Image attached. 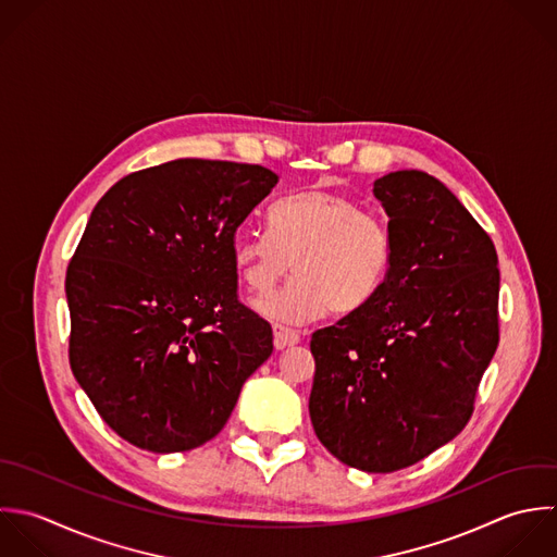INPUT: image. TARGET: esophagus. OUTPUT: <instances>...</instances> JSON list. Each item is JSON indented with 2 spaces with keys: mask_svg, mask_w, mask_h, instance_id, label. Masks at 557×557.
<instances>
[{
  "mask_svg": "<svg viewBox=\"0 0 557 557\" xmlns=\"http://www.w3.org/2000/svg\"><path fill=\"white\" fill-rule=\"evenodd\" d=\"M297 343H299V332L297 330H290L282 323L273 325V345H275V349H286V347H293Z\"/></svg>",
  "mask_w": 557,
  "mask_h": 557,
  "instance_id": "1",
  "label": "esophagus"
}]
</instances>
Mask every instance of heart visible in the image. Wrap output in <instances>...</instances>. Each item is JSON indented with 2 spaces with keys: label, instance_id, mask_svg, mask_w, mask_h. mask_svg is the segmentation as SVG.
<instances>
[{
  "label": "heart",
  "instance_id": "obj_1",
  "mask_svg": "<svg viewBox=\"0 0 557 557\" xmlns=\"http://www.w3.org/2000/svg\"><path fill=\"white\" fill-rule=\"evenodd\" d=\"M269 223L271 232L240 230L232 258L249 293H267L293 262L295 277L253 304L271 319L301 325L327 310L354 314L388 280L391 227L345 193L310 188L290 195L273 206Z\"/></svg>",
  "mask_w": 557,
  "mask_h": 557
}]
</instances>
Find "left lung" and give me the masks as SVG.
Listing matches in <instances>:
<instances>
[{"label": "left lung", "mask_w": 557, "mask_h": 557, "mask_svg": "<svg viewBox=\"0 0 557 557\" xmlns=\"http://www.w3.org/2000/svg\"><path fill=\"white\" fill-rule=\"evenodd\" d=\"M393 264L358 312L317 330L310 419L351 469L393 473L456 438L499 345V267L486 230L423 171L373 182Z\"/></svg>", "instance_id": "obj_1"}]
</instances>
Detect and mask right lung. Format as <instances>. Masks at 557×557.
Instances as JSON below:
<instances>
[{
	"mask_svg": "<svg viewBox=\"0 0 557 557\" xmlns=\"http://www.w3.org/2000/svg\"><path fill=\"white\" fill-rule=\"evenodd\" d=\"M277 175L182 158L134 171L92 208L66 267L69 364L99 417L153 454L201 447L271 356L238 299L232 243Z\"/></svg>",
	"mask_w": 557,
	"mask_h": 557,
	"instance_id": "1",
	"label": "right lung"
}]
</instances>
